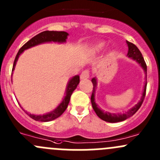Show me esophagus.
Here are the masks:
<instances>
[{"instance_id": "obj_1", "label": "esophagus", "mask_w": 160, "mask_h": 160, "mask_svg": "<svg viewBox=\"0 0 160 160\" xmlns=\"http://www.w3.org/2000/svg\"><path fill=\"white\" fill-rule=\"evenodd\" d=\"M89 77H90V71L88 70H83V72H81V74H80V79H82V80H85V79L89 78Z\"/></svg>"}]
</instances>
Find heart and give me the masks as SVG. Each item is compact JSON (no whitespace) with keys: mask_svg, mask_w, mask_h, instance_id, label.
<instances>
[{"mask_svg":"<svg viewBox=\"0 0 160 160\" xmlns=\"http://www.w3.org/2000/svg\"><path fill=\"white\" fill-rule=\"evenodd\" d=\"M104 47V43L103 42H99L95 46V49L96 50H100Z\"/></svg>","mask_w":160,"mask_h":160,"instance_id":"b5f03b06","label":"heart"}]
</instances>
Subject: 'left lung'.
I'll list each match as a JSON object with an SVG mask.
<instances>
[{"label": "left lung", "instance_id": "left-lung-1", "mask_svg": "<svg viewBox=\"0 0 160 160\" xmlns=\"http://www.w3.org/2000/svg\"><path fill=\"white\" fill-rule=\"evenodd\" d=\"M127 45H128V51L127 56L129 58H132V59L136 61L138 64L142 67V68L144 70L146 75L147 74V67H146V62L144 60V58H143L141 52L139 51V49H138L135 45H134L133 43L129 42L127 41ZM92 83H93V92H92L91 98H90V100H91V104L92 107H93V109L94 110L95 113L97 114V115L101 119H102L103 121H105V122H111V123H116V122H122V121L126 120L128 118L132 117L133 114H135L136 113V111L140 108L142 104L143 101H144L145 96H146V85H147V82L145 83L144 89H143L142 95V98L140 99V101H138V103L137 104H135L133 108L129 109L127 112L125 113H117V114H114V113H109V112H104L98 106V104L95 102L94 99V95H95V91H96V88L97 85H98V80H97L96 77H93L91 80Z\"/></svg>", "mask_w": 160, "mask_h": 160}]
</instances>
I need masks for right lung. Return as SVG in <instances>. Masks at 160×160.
<instances>
[{
    "instance_id": "obj_1",
    "label": "right lung",
    "mask_w": 160,
    "mask_h": 160,
    "mask_svg": "<svg viewBox=\"0 0 160 160\" xmlns=\"http://www.w3.org/2000/svg\"><path fill=\"white\" fill-rule=\"evenodd\" d=\"M69 35V34L66 32H57V31H45V32H41V33L38 34L35 36H34L33 38H32L29 41L27 42L20 49H19L18 52L16 55V57L14 59V64H13V68H12V72L14 70V67H15L16 62H17L18 57L20 56V55L25 51V49H28L29 48L33 47V46H37V45L42 44V43L45 42H59V43H63L66 42V39L67 38V36ZM12 75V73H11ZM80 83V76L77 75L74 76L73 77L70 79L68 82V84L67 86V90H66V95L64 97V98L62 99V102L59 104L57 108H56L55 110L49 113H46V114H42V115H35L33 114H28L30 118H32V119L35 121H38V122H50V121H52L54 119L59 118L64 111L67 109V106H68L69 102H70V97L72 95L73 90L77 88V85ZM21 107V105H20ZM25 111V110H24Z\"/></svg>"
}]
</instances>
